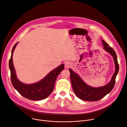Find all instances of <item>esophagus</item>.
Here are the masks:
<instances>
[{
	"instance_id": "1",
	"label": "esophagus",
	"mask_w": 127,
	"mask_h": 127,
	"mask_svg": "<svg viewBox=\"0 0 127 127\" xmlns=\"http://www.w3.org/2000/svg\"><path fill=\"white\" fill-rule=\"evenodd\" d=\"M71 64L70 63V62H66L65 63V68H68L70 67H71Z\"/></svg>"
}]
</instances>
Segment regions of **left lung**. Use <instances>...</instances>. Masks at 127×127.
<instances>
[{
	"mask_svg": "<svg viewBox=\"0 0 127 127\" xmlns=\"http://www.w3.org/2000/svg\"><path fill=\"white\" fill-rule=\"evenodd\" d=\"M102 43L104 46L103 49L113 57L115 64V72L111 80L108 84L99 87H91L86 84L80 76L72 69H69L70 73L71 82L73 91L76 95L82 100L92 101L99 100L107 94H109L115 86L116 76L119 70L116 53L114 50L104 40H102Z\"/></svg>",
	"mask_w": 127,
	"mask_h": 127,
	"instance_id": "8db88e82",
	"label": "left lung"
}]
</instances>
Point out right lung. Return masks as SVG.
<instances>
[{
  "label": "right lung",
  "mask_w": 127,
  "mask_h": 127,
  "mask_svg": "<svg viewBox=\"0 0 127 127\" xmlns=\"http://www.w3.org/2000/svg\"><path fill=\"white\" fill-rule=\"evenodd\" d=\"M17 43H16L14 45L12 49L11 55L9 61L11 81L12 85L19 94L25 98L32 100L44 99L53 91L56 80L58 75L64 69V64H61L51 71L44 78L38 82L30 84H24L16 77L12 62L13 53Z\"/></svg>",
  "instance_id": "obj_1"
}]
</instances>
